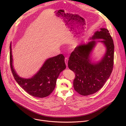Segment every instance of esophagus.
<instances>
[{
	"label": "esophagus",
	"instance_id": "34e87169",
	"mask_svg": "<svg viewBox=\"0 0 126 126\" xmlns=\"http://www.w3.org/2000/svg\"><path fill=\"white\" fill-rule=\"evenodd\" d=\"M68 58L67 57H66L65 58V62L67 66H68Z\"/></svg>",
	"mask_w": 126,
	"mask_h": 126
}]
</instances>
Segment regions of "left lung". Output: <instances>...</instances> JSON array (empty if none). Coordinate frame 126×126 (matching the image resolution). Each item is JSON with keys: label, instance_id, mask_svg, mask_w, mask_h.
<instances>
[{"label": "left lung", "instance_id": "obj_1", "mask_svg": "<svg viewBox=\"0 0 126 126\" xmlns=\"http://www.w3.org/2000/svg\"><path fill=\"white\" fill-rule=\"evenodd\" d=\"M97 39L102 40H95ZM90 39L93 40L75 48L68 62L69 68L75 73L74 89L81 95H89L98 91L109 78L113 67L114 45L108 30L101 28ZM97 42L103 43L107 51L100 62L93 63L90 55Z\"/></svg>", "mask_w": 126, "mask_h": 126}]
</instances>
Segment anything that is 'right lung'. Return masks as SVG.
Returning a JSON list of instances; mask_svg holds the SVG:
<instances>
[{
  "label": "right lung",
  "instance_id": "obj_1",
  "mask_svg": "<svg viewBox=\"0 0 126 126\" xmlns=\"http://www.w3.org/2000/svg\"><path fill=\"white\" fill-rule=\"evenodd\" d=\"M10 50L11 70L19 85L29 94L36 97H46L50 94L55 89L60 73L66 67L63 55L48 58L32 77L24 79L19 77L13 68L11 44Z\"/></svg>",
  "mask_w": 126,
  "mask_h": 126
}]
</instances>
